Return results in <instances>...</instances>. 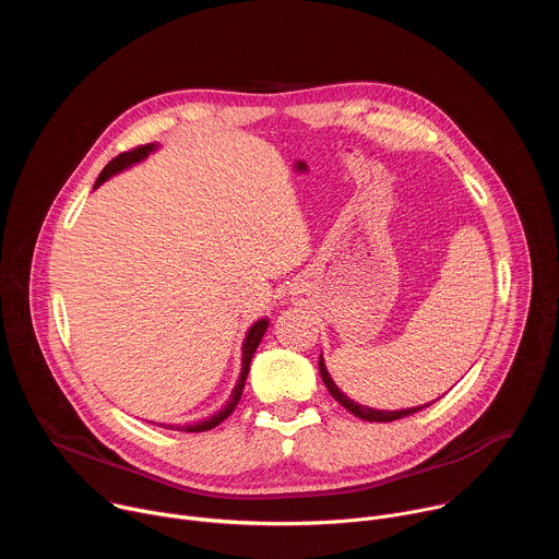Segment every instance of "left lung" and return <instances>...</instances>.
Returning <instances> with one entry per match:
<instances>
[{
	"label": "left lung",
	"mask_w": 559,
	"mask_h": 559,
	"mask_svg": "<svg viewBox=\"0 0 559 559\" xmlns=\"http://www.w3.org/2000/svg\"><path fill=\"white\" fill-rule=\"evenodd\" d=\"M318 369H321V378H323L325 386L330 389V393L336 397V401H338L349 414H354V416H358L360 420H367V423H391V420H401V418L412 416V414H416V412H420V409H425V407L431 405V403H427V405H420V407L397 409V412H378V409H371V407H365V405L354 403L349 395H345V393L338 389V384L332 380V376H330V371H328V367H325L323 354H321V358H318Z\"/></svg>",
	"instance_id": "1"
}]
</instances>
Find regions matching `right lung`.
Returning <instances> with one entry per match:
<instances>
[{"label": "right lung", "mask_w": 559, "mask_h": 559, "mask_svg": "<svg viewBox=\"0 0 559 559\" xmlns=\"http://www.w3.org/2000/svg\"><path fill=\"white\" fill-rule=\"evenodd\" d=\"M156 147H158V143H147V145L134 147V150L123 152V154H119L117 158H112V162L102 170V175H99V179H97V183H95V190H97L102 183H106L110 177H115V175H119V173H123V170L132 168L134 164H141L143 158H147V154H152ZM267 328H270V321H267V318H261V321H257V323L248 330L246 341H243L241 376H238V380H236V384H234V389H231V393H229V397H227V403H225L216 414H212L210 418L199 420V423H192V425H183V427H179L181 431H186V433H199V431L214 429L216 425H221V423H223V420H225V418L236 409L238 401H241V393H243V386H246L248 373H250L252 356H254V352H257L259 343L263 341V334L267 332ZM162 427H166V429H175L177 425H162Z\"/></svg>", "instance_id": "add662e5"}]
</instances>
